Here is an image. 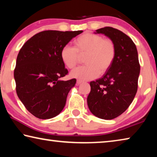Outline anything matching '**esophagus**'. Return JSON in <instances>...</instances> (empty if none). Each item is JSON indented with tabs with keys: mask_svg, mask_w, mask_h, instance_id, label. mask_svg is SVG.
<instances>
[{
	"mask_svg": "<svg viewBox=\"0 0 157 157\" xmlns=\"http://www.w3.org/2000/svg\"><path fill=\"white\" fill-rule=\"evenodd\" d=\"M82 82H82V80H80V79H78V80H77V85L81 84Z\"/></svg>",
	"mask_w": 157,
	"mask_h": 157,
	"instance_id": "1",
	"label": "esophagus"
}]
</instances>
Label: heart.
Segmentation results:
<instances>
[{
	"instance_id": "obj_1",
	"label": "heart",
	"mask_w": 157,
	"mask_h": 157,
	"mask_svg": "<svg viewBox=\"0 0 157 157\" xmlns=\"http://www.w3.org/2000/svg\"><path fill=\"white\" fill-rule=\"evenodd\" d=\"M116 55L114 42L97 34L86 33L74 41V47L63 46L60 52L62 62L69 69H73L84 57L86 65L76 68L71 76L82 79H92L105 74L113 64Z\"/></svg>"
}]
</instances>
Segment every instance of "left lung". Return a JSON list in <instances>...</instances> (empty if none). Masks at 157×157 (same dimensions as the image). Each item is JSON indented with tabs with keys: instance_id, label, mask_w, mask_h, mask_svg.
<instances>
[{
	"instance_id": "1",
	"label": "left lung",
	"mask_w": 157,
	"mask_h": 157,
	"mask_svg": "<svg viewBox=\"0 0 157 157\" xmlns=\"http://www.w3.org/2000/svg\"><path fill=\"white\" fill-rule=\"evenodd\" d=\"M115 44L113 64L102 78L90 82L87 104L94 116L111 120L121 115L131 105L138 89L140 63L136 45L121 30L105 27L95 30Z\"/></svg>"
}]
</instances>
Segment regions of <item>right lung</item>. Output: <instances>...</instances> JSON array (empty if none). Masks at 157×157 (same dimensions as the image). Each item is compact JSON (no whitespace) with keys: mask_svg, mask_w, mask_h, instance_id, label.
I'll return each instance as SVG.
<instances>
[{"mask_svg":"<svg viewBox=\"0 0 157 157\" xmlns=\"http://www.w3.org/2000/svg\"><path fill=\"white\" fill-rule=\"evenodd\" d=\"M82 32L42 31L28 39L18 52L14 72L16 91L36 118H53L64 107L76 79H60L68 73L61 59V50Z\"/></svg>","mask_w":157,"mask_h":157,"instance_id":"right-lung-1","label":"right lung"}]
</instances>
